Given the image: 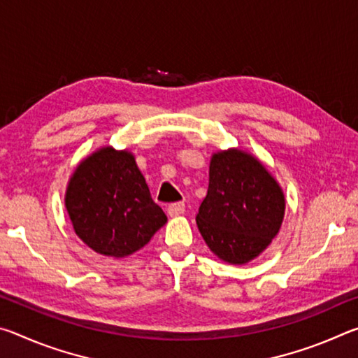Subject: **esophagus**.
<instances>
[{"mask_svg":"<svg viewBox=\"0 0 358 358\" xmlns=\"http://www.w3.org/2000/svg\"><path fill=\"white\" fill-rule=\"evenodd\" d=\"M167 213L171 216H180L185 213V203L183 202H175V203H171L169 205L167 208Z\"/></svg>","mask_w":358,"mask_h":358,"instance_id":"34e87169","label":"esophagus"}]
</instances>
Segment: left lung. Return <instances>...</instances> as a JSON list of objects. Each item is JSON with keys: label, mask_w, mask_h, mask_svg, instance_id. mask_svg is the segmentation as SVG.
Returning <instances> with one entry per match:
<instances>
[{"label": "left lung", "mask_w": 358, "mask_h": 358, "mask_svg": "<svg viewBox=\"0 0 358 358\" xmlns=\"http://www.w3.org/2000/svg\"><path fill=\"white\" fill-rule=\"evenodd\" d=\"M284 217L280 185L251 155L220 151L210 162L207 196L197 227L205 243L229 264H246L276 237Z\"/></svg>", "instance_id": "left-lung-1"}]
</instances>
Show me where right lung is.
Segmentation results:
<instances>
[{
	"instance_id": "1",
	"label": "right lung",
	"mask_w": 358,
	"mask_h": 358,
	"mask_svg": "<svg viewBox=\"0 0 358 358\" xmlns=\"http://www.w3.org/2000/svg\"><path fill=\"white\" fill-rule=\"evenodd\" d=\"M76 234L93 251L124 257L141 250L167 222L134 156L101 148L80 162L66 191Z\"/></svg>"
}]
</instances>
